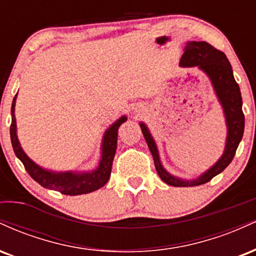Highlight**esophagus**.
<instances>
[{"label": "esophagus", "mask_w": 256, "mask_h": 256, "mask_svg": "<svg viewBox=\"0 0 256 256\" xmlns=\"http://www.w3.org/2000/svg\"><path fill=\"white\" fill-rule=\"evenodd\" d=\"M137 112H140V110H137Z\"/></svg>", "instance_id": "obj_1"}]
</instances>
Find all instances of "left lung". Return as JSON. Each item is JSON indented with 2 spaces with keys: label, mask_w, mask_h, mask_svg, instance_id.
<instances>
[{
  "label": "left lung",
  "mask_w": 256,
  "mask_h": 256,
  "mask_svg": "<svg viewBox=\"0 0 256 256\" xmlns=\"http://www.w3.org/2000/svg\"><path fill=\"white\" fill-rule=\"evenodd\" d=\"M179 64L182 67H198L210 79L213 89L218 98L222 112L225 116L228 136H226L225 149L222 155L214 165L202 173L196 179H182L174 177L164 168L158 156V146L154 138L144 122H140L143 136L146 138V144L149 146L152 158H154L155 168L158 177L166 184L172 186H198L204 184L210 179L218 176L230 165V162L236 154L237 148L244 132V114L242 110V96L238 84L236 83L232 72V67L228 58L222 52L214 48L207 42H188L184 48V54L182 55Z\"/></svg>",
  "instance_id": "8db88e82"
}]
</instances>
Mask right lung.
I'll return each mask as SVG.
<instances>
[{
  "label": "right lung",
  "mask_w": 256,
  "mask_h": 256,
  "mask_svg": "<svg viewBox=\"0 0 256 256\" xmlns=\"http://www.w3.org/2000/svg\"><path fill=\"white\" fill-rule=\"evenodd\" d=\"M16 96H14L12 102V124H10V140L13 146V150L16 152V158H19L25 166V170L32 179L42 185L46 189L55 190L64 195H83L89 194L100 189L107 183L110 177L112 165L113 158L116 155V143H118V128L119 126L125 122L128 118L122 116L116 122H113L107 131L104 132V140L101 144V160H100L98 168L91 172H54L38 166L36 162L31 160L20 146L19 140L16 136Z\"/></svg>",
  "instance_id": "obj_1"
}]
</instances>
